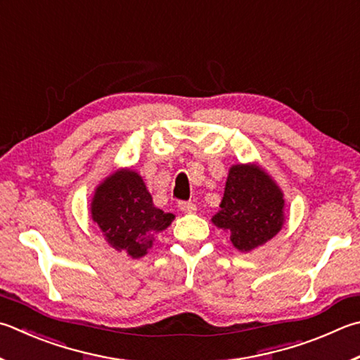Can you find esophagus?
I'll return each instance as SVG.
<instances>
[{
	"mask_svg": "<svg viewBox=\"0 0 360 360\" xmlns=\"http://www.w3.org/2000/svg\"><path fill=\"white\" fill-rule=\"evenodd\" d=\"M179 209L186 214H193L197 211V206H195L192 201H179Z\"/></svg>",
	"mask_w": 360,
	"mask_h": 360,
	"instance_id": "obj_1",
	"label": "esophagus"
}]
</instances>
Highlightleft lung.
Instances as JSON below:
<instances>
[{"label": "left lung", "mask_w": 360, "mask_h": 360, "mask_svg": "<svg viewBox=\"0 0 360 360\" xmlns=\"http://www.w3.org/2000/svg\"><path fill=\"white\" fill-rule=\"evenodd\" d=\"M219 206L211 221L230 231L231 244L243 253L266 244L285 224L282 188L257 163H238L230 168Z\"/></svg>", "instance_id": "left-lung-1"}]
</instances>
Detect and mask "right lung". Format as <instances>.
I'll use <instances>...</instances> for the list:
<instances>
[{"instance_id":"1","label":"right lung","mask_w":360,"mask_h":360,"mask_svg":"<svg viewBox=\"0 0 360 360\" xmlns=\"http://www.w3.org/2000/svg\"><path fill=\"white\" fill-rule=\"evenodd\" d=\"M89 209L110 247L134 259L145 257L155 236L174 220V214L154 206L145 181L132 168L107 176L96 187Z\"/></svg>"}]
</instances>
